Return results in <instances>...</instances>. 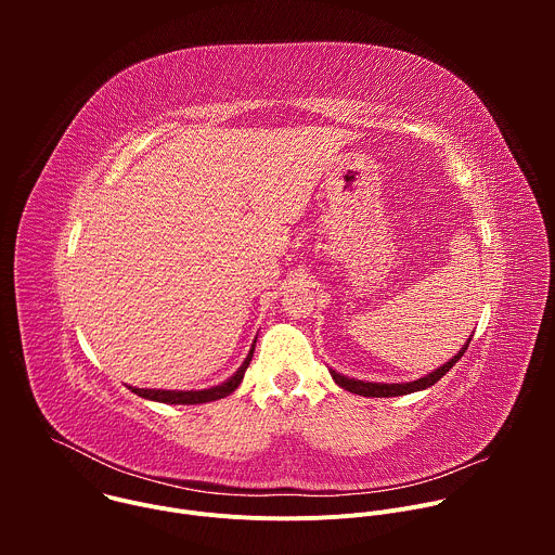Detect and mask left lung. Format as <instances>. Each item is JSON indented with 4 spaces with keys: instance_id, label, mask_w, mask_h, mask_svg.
<instances>
[{
    "instance_id": "1",
    "label": "left lung",
    "mask_w": 555,
    "mask_h": 555,
    "mask_svg": "<svg viewBox=\"0 0 555 555\" xmlns=\"http://www.w3.org/2000/svg\"><path fill=\"white\" fill-rule=\"evenodd\" d=\"M472 338H467V343L461 347V351L456 356H452L446 364H441L439 369H435L433 373L415 379V382H404V384H384V382H362V379H356V377H347L334 369H330L334 382L338 386H343L345 390L349 392H356V395H364V398H398V395H409V392H415V390H424V388H430L433 384H437L459 360L461 356L465 353L467 345H469Z\"/></svg>"
}]
</instances>
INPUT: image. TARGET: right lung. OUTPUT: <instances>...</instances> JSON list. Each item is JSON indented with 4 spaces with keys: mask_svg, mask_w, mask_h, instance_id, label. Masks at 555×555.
I'll return each mask as SVG.
<instances>
[{
    "mask_svg": "<svg viewBox=\"0 0 555 555\" xmlns=\"http://www.w3.org/2000/svg\"><path fill=\"white\" fill-rule=\"evenodd\" d=\"M253 353H255V345L248 351V356H246V360L240 369H236L225 382H221L217 386H210V388H202V390H163V388H135V386H129V388H131V392L140 395V398H144V400L163 402V404H206V402H215V400L225 398V395H230L236 386L242 384L244 373H246V369L253 360Z\"/></svg>",
    "mask_w": 555,
    "mask_h": 555,
    "instance_id": "1",
    "label": "right lung"
}]
</instances>
